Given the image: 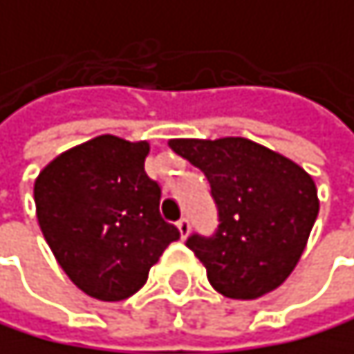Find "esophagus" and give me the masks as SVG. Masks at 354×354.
<instances>
[{
    "label": "esophagus",
    "instance_id": "obj_1",
    "mask_svg": "<svg viewBox=\"0 0 354 354\" xmlns=\"http://www.w3.org/2000/svg\"><path fill=\"white\" fill-rule=\"evenodd\" d=\"M177 229H179L181 238H186V236L190 234V221H188V218H179V221H177Z\"/></svg>",
    "mask_w": 354,
    "mask_h": 354
}]
</instances>
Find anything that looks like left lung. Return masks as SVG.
<instances>
[{"label": "left lung", "instance_id": "obj_1", "mask_svg": "<svg viewBox=\"0 0 354 354\" xmlns=\"http://www.w3.org/2000/svg\"><path fill=\"white\" fill-rule=\"evenodd\" d=\"M201 168L218 209L212 236L192 234L186 246L227 299L251 301L272 292L299 263L318 218L316 183L299 164L246 138L171 140Z\"/></svg>", "mask_w": 354, "mask_h": 354}]
</instances>
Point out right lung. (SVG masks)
Returning <instances> with one entry per match:
<instances>
[{
	"label": "right lung",
	"instance_id": "right-lung-1",
	"mask_svg": "<svg viewBox=\"0 0 354 354\" xmlns=\"http://www.w3.org/2000/svg\"><path fill=\"white\" fill-rule=\"evenodd\" d=\"M149 142L99 136L58 156L34 183L40 231L88 296L136 294L179 229L160 214L162 188L145 173Z\"/></svg>",
	"mask_w": 354,
	"mask_h": 354
}]
</instances>
